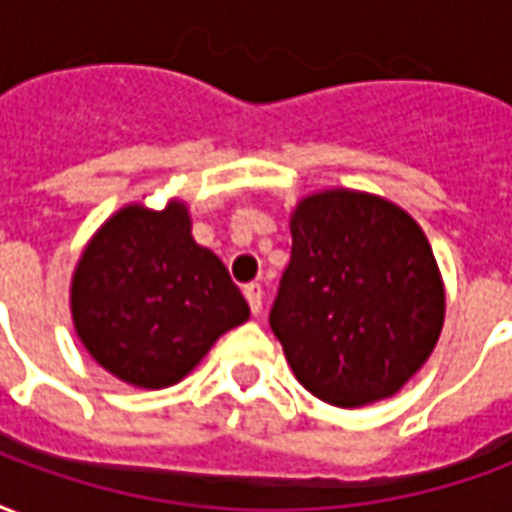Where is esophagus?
Returning <instances> with one entry per match:
<instances>
[{
    "label": "esophagus",
    "instance_id": "1",
    "mask_svg": "<svg viewBox=\"0 0 512 512\" xmlns=\"http://www.w3.org/2000/svg\"><path fill=\"white\" fill-rule=\"evenodd\" d=\"M244 296L246 301H249V310L260 312V304H263V288H260V282H249V285H244Z\"/></svg>",
    "mask_w": 512,
    "mask_h": 512
}]
</instances>
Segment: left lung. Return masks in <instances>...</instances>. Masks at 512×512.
<instances>
[{"instance_id":"8db88e82","label":"left lung","mask_w":512,"mask_h":512,"mask_svg":"<svg viewBox=\"0 0 512 512\" xmlns=\"http://www.w3.org/2000/svg\"><path fill=\"white\" fill-rule=\"evenodd\" d=\"M290 235L268 323L296 378L343 408L395 395L425 365L444 323L425 233L392 202L323 191L296 208Z\"/></svg>"}]
</instances>
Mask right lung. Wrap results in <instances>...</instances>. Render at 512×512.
<instances>
[{
    "label": "right lung",
    "instance_id": "right-lung-1",
    "mask_svg": "<svg viewBox=\"0 0 512 512\" xmlns=\"http://www.w3.org/2000/svg\"><path fill=\"white\" fill-rule=\"evenodd\" d=\"M71 310L95 362L145 389L180 381L249 318L222 260L191 238L180 202L112 216L76 266Z\"/></svg>",
    "mask_w": 512,
    "mask_h": 512
}]
</instances>
